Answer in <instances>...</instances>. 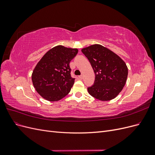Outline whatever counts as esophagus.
<instances>
[{
  "label": "esophagus",
  "instance_id": "1",
  "mask_svg": "<svg viewBox=\"0 0 155 155\" xmlns=\"http://www.w3.org/2000/svg\"><path fill=\"white\" fill-rule=\"evenodd\" d=\"M79 78L82 79L83 78V75H81V76H79Z\"/></svg>",
  "mask_w": 155,
  "mask_h": 155
}]
</instances>
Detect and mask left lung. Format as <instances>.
I'll return each mask as SVG.
<instances>
[{
  "mask_svg": "<svg viewBox=\"0 0 155 155\" xmlns=\"http://www.w3.org/2000/svg\"><path fill=\"white\" fill-rule=\"evenodd\" d=\"M95 74L94 85L88 88L89 94L106 101L114 99L122 91L128 76L124 61L110 50L95 44L82 48Z\"/></svg>",
  "mask_w": 155,
  "mask_h": 155,
  "instance_id": "obj_1",
  "label": "left lung"
}]
</instances>
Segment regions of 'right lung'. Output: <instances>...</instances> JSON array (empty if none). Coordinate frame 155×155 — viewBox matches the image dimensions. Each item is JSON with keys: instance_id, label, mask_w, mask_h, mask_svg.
Here are the masks:
<instances>
[{"instance_id": "right-lung-1", "label": "right lung", "mask_w": 155, "mask_h": 155, "mask_svg": "<svg viewBox=\"0 0 155 155\" xmlns=\"http://www.w3.org/2000/svg\"><path fill=\"white\" fill-rule=\"evenodd\" d=\"M78 52L77 48L56 46L37 63L31 74L33 85L44 99L57 101L66 96L75 79L70 75L69 63Z\"/></svg>"}]
</instances>
